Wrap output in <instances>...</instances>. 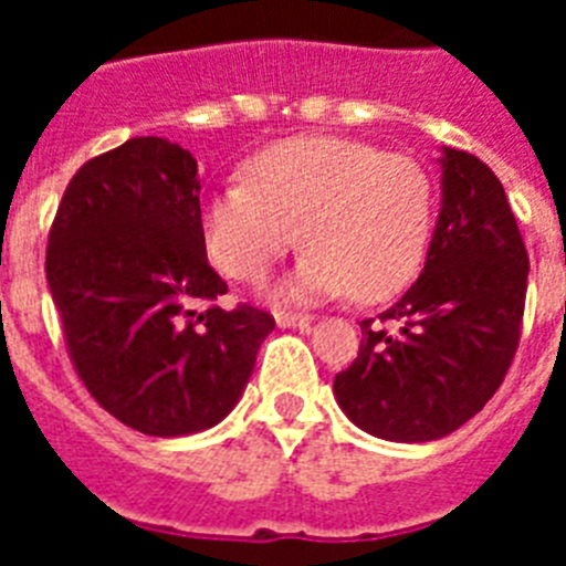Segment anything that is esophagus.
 I'll use <instances>...</instances> for the list:
<instances>
[{"mask_svg": "<svg viewBox=\"0 0 566 566\" xmlns=\"http://www.w3.org/2000/svg\"><path fill=\"white\" fill-rule=\"evenodd\" d=\"M280 328H300V332H308L312 328V319L308 314H292V312H277L274 314Z\"/></svg>", "mask_w": 566, "mask_h": 566, "instance_id": "34e87169", "label": "esophagus"}]
</instances>
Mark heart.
Wrapping results in <instances>:
<instances>
[{"instance_id": "1", "label": "heart", "mask_w": 566, "mask_h": 566, "mask_svg": "<svg viewBox=\"0 0 566 566\" xmlns=\"http://www.w3.org/2000/svg\"><path fill=\"white\" fill-rule=\"evenodd\" d=\"M203 203L209 258L234 280H260L306 247L283 297L352 294L379 303L417 274L433 227V181L411 155L308 135L274 144Z\"/></svg>"}]
</instances>
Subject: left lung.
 Instances as JSON below:
<instances>
[{
	"label": "left lung",
	"instance_id": "8db88e82",
	"mask_svg": "<svg viewBox=\"0 0 566 566\" xmlns=\"http://www.w3.org/2000/svg\"><path fill=\"white\" fill-rule=\"evenodd\" d=\"M442 209L424 269L334 377L345 417L388 442H431L476 417L516 357L530 260L502 181L444 147Z\"/></svg>",
	"mask_w": 566,
	"mask_h": 566
}]
</instances>
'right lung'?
Wrapping results in <instances>:
<instances>
[{
	"mask_svg": "<svg viewBox=\"0 0 566 566\" xmlns=\"http://www.w3.org/2000/svg\"><path fill=\"white\" fill-rule=\"evenodd\" d=\"M198 161L129 138L82 164L48 240V286L90 397L133 431L187 437L221 422L274 328L209 266Z\"/></svg>",
	"mask_w": 566,
	"mask_h": 566,
	"instance_id": "add662e5",
	"label": "right lung"
}]
</instances>
